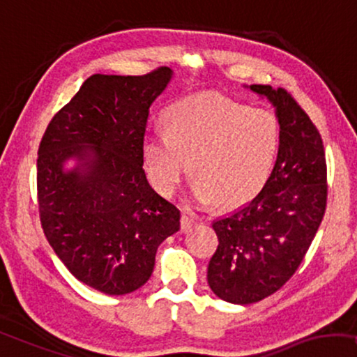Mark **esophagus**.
Masks as SVG:
<instances>
[{
    "instance_id": "1",
    "label": "esophagus",
    "mask_w": 357,
    "mask_h": 357,
    "mask_svg": "<svg viewBox=\"0 0 357 357\" xmlns=\"http://www.w3.org/2000/svg\"><path fill=\"white\" fill-rule=\"evenodd\" d=\"M194 225H195L194 218L184 213L183 217H181V233H189V231L194 228Z\"/></svg>"
}]
</instances>
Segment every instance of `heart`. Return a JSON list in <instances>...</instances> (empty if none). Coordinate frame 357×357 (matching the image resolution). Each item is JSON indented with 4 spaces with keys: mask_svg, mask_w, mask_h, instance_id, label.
<instances>
[{
    "mask_svg": "<svg viewBox=\"0 0 357 357\" xmlns=\"http://www.w3.org/2000/svg\"><path fill=\"white\" fill-rule=\"evenodd\" d=\"M168 132H149L144 163L155 189L173 195L192 163V194L204 207L252 200L272 174L280 124L267 109L225 97L181 100L167 112Z\"/></svg>",
    "mask_w": 357,
    "mask_h": 357,
    "instance_id": "obj_1",
    "label": "heart"
}]
</instances>
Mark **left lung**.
Segmentation results:
<instances>
[{"mask_svg":"<svg viewBox=\"0 0 357 357\" xmlns=\"http://www.w3.org/2000/svg\"><path fill=\"white\" fill-rule=\"evenodd\" d=\"M245 89L272 103L280 147L257 197L212 225L218 248L207 280L220 299L233 304L259 303L293 277L327 205V163L317 128L286 90Z\"/></svg>","mask_w":357,"mask_h":357,"instance_id":"left-lung-1","label":"left lung"}]
</instances>
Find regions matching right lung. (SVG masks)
<instances>
[{"mask_svg": "<svg viewBox=\"0 0 357 357\" xmlns=\"http://www.w3.org/2000/svg\"><path fill=\"white\" fill-rule=\"evenodd\" d=\"M172 79L169 68L93 74L40 142L43 233L69 272L105 294L147 283L158 245L179 229V210L149 184L142 167L149 108Z\"/></svg>", "mask_w": 357, "mask_h": 357, "instance_id": "right-lung-1", "label": "right lung"}]
</instances>
